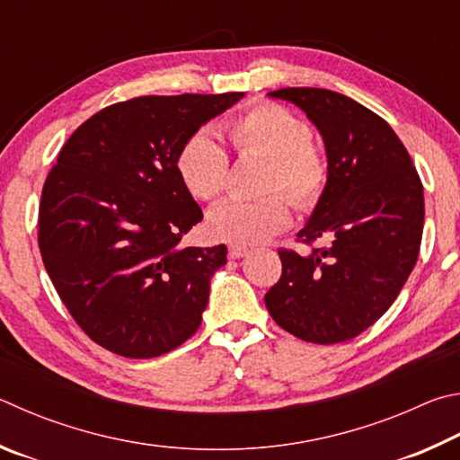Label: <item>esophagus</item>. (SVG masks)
Wrapping results in <instances>:
<instances>
[{"label": "esophagus", "mask_w": 460, "mask_h": 460, "mask_svg": "<svg viewBox=\"0 0 460 460\" xmlns=\"http://www.w3.org/2000/svg\"><path fill=\"white\" fill-rule=\"evenodd\" d=\"M248 254H251V248H246V246L232 244V246L228 248V256H230V259H244V256H248Z\"/></svg>", "instance_id": "1"}]
</instances>
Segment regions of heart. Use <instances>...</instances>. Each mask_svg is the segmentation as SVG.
<instances>
[{
    "mask_svg": "<svg viewBox=\"0 0 460 460\" xmlns=\"http://www.w3.org/2000/svg\"><path fill=\"white\" fill-rule=\"evenodd\" d=\"M230 141L240 155L269 161L264 191L283 190L296 208L319 204L327 185V161L311 143V127L291 111L275 102H261L228 125ZM177 175L191 198L216 199L226 188L228 155L208 131L185 139L175 157ZM291 224V208L280 193L262 199H230L208 216L209 236L238 246L259 244Z\"/></svg>",
    "mask_w": 460,
    "mask_h": 460,
    "instance_id": "heart-1",
    "label": "heart"
}]
</instances>
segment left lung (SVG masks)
I'll use <instances>...</instances> for the list:
<instances>
[{
	"label": "left lung",
	"mask_w": 460,
	"mask_h": 460,
	"mask_svg": "<svg viewBox=\"0 0 460 460\" xmlns=\"http://www.w3.org/2000/svg\"><path fill=\"white\" fill-rule=\"evenodd\" d=\"M327 155V185L299 236L309 254L279 251L283 275L264 296L270 317L311 343H341L374 325L412 272L424 226V190L408 151L382 117L325 88H280Z\"/></svg>",
	"instance_id": "8db88e82"
}]
</instances>
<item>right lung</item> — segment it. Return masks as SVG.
I'll list each match as a JSON object with an SVG mask.
<instances>
[{"instance_id": "right-lung-1", "label": "right lung", "mask_w": 460, "mask_h": 460, "mask_svg": "<svg viewBox=\"0 0 460 460\" xmlns=\"http://www.w3.org/2000/svg\"><path fill=\"white\" fill-rule=\"evenodd\" d=\"M244 93L139 96L84 120L48 173L38 244L80 329L117 356L149 359L198 332L228 248H181L201 222L177 175L188 137Z\"/></svg>"}]
</instances>
